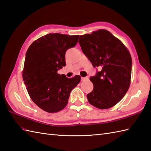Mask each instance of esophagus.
Segmentation results:
<instances>
[{
	"label": "esophagus",
	"instance_id": "34e87169",
	"mask_svg": "<svg viewBox=\"0 0 151 151\" xmlns=\"http://www.w3.org/2000/svg\"><path fill=\"white\" fill-rule=\"evenodd\" d=\"M88 77H82L81 78V81H86V80H88Z\"/></svg>",
	"mask_w": 151,
	"mask_h": 151
}]
</instances>
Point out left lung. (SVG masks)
Segmentation results:
<instances>
[{
	"label": "left lung",
	"mask_w": 151,
	"mask_h": 151,
	"mask_svg": "<svg viewBox=\"0 0 151 151\" xmlns=\"http://www.w3.org/2000/svg\"><path fill=\"white\" fill-rule=\"evenodd\" d=\"M78 42L82 52L97 67L90 77L93 91L88 102L99 109H108L118 103L130 87L132 58L126 47L110 32L99 30L81 36Z\"/></svg>",
	"instance_id": "8db88e82"
}]
</instances>
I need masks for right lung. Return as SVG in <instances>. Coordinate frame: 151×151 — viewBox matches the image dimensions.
<instances>
[{
  "instance_id": "right-lung-1",
  "label": "right lung",
  "mask_w": 151,
  "mask_h": 151,
  "mask_svg": "<svg viewBox=\"0 0 151 151\" xmlns=\"http://www.w3.org/2000/svg\"><path fill=\"white\" fill-rule=\"evenodd\" d=\"M78 37L49 34L34 41L27 51L22 72L24 84L34 103L49 113L65 108L70 91L81 81L79 75L67 78L58 73L66 65V51L76 45Z\"/></svg>"
}]
</instances>
